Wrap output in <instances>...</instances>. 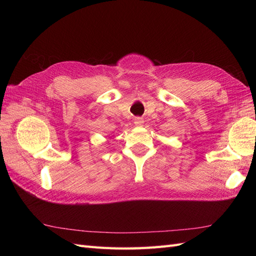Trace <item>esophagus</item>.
Here are the masks:
<instances>
[{
    "label": "esophagus",
    "instance_id": "obj_1",
    "mask_svg": "<svg viewBox=\"0 0 256 256\" xmlns=\"http://www.w3.org/2000/svg\"><path fill=\"white\" fill-rule=\"evenodd\" d=\"M143 122H144V120H143L142 118H134V125L136 126H142Z\"/></svg>",
    "mask_w": 256,
    "mask_h": 256
}]
</instances>
